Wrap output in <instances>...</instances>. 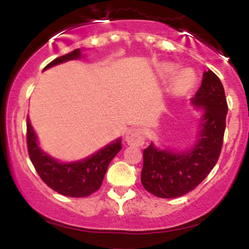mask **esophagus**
Returning a JSON list of instances; mask_svg holds the SVG:
<instances>
[{"label":"esophagus","mask_w":249,"mask_h":249,"mask_svg":"<svg viewBox=\"0 0 249 249\" xmlns=\"http://www.w3.org/2000/svg\"><path fill=\"white\" fill-rule=\"evenodd\" d=\"M144 140H146V134H144V130L141 129V127H131V129L127 130L126 135H125V141L129 146H143Z\"/></svg>","instance_id":"esophagus-1"}]
</instances>
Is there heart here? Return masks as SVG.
Wrapping results in <instances>:
<instances>
[{
  "instance_id": "b5f03b06",
  "label": "heart",
  "mask_w": 249,
  "mask_h": 249,
  "mask_svg": "<svg viewBox=\"0 0 249 249\" xmlns=\"http://www.w3.org/2000/svg\"><path fill=\"white\" fill-rule=\"evenodd\" d=\"M176 71H178V66H175V64L173 63H169V62L161 63L158 68L159 75H160L161 78L165 79L170 78L171 75H173V74L176 72ZM195 80H196V79H195L194 73H192L191 71H189V69L180 71L174 76L173 79H171V92L175 93V95H182V93H185L186 91H189L190 89L194 86Z\"/></svg>"
}]
</instances>
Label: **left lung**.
Listing matches in <instances>:
<instances>
[{
	"mask_svg": "<svg viewBox=\"0 0 249 249\" xmlns=\"http://www.w3.org/2000/svg\"><path fill=\"white\" fill-rule=\"evenodd\" d=\"M191 105L201 112L191 148L160 149L151 142L143 151L141 182L147 191L160 198L181 197L196 189L220 156L228 103L223 84L212 71H204Z\"/></svg>",
	"mask_w": 249,
	"mask_h": 249,
	"instance_id": "8db88e82",
	"label": "left lung"
}]
</instances>
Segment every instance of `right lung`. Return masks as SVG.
I'll list each match as a JSON object with an SVG mask.
<instances>
[{
	"label": "right lung",
	"instance_id": "1",
	"mask_svg": "<svg viewBox=\"0 0 249 249\" xmlns=\"http://www.w3.org/2000/svg\"><path fill=\"white\" fill-rule=\"evenodd\" d=\"M80 58H84L83 51L76 48L68 54L55 58L43 71ZM26 142L31 163L43 182L58 194L68 197H88L97 191L110 160L122 149V139H117L80 160L60 161L41 148L29 118L26 120Z\"/></svg>",
	"mask_w": 249,
	"mask_h": 249
}]
</instances>
